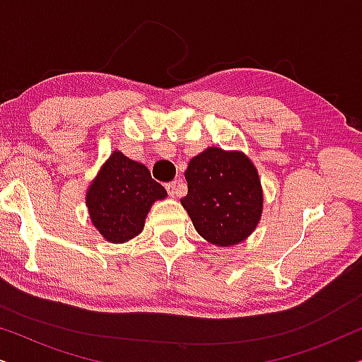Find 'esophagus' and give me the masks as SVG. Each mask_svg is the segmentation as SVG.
I'll list each match as a JSON object with an SVG mask.
<instances>
[{
    "mask_svg": "<svg viewBox=\"0 0 362 362\" xmlns=\"http://www.w3.org/2000/svg\"><path fill=\"white\" fill-rule=\"evenodd\" d=\"M166 191H168V194H170L171 197H177V196H180V181L168 182V185H166Z\"/></svg>",
    "mask_w": 362,
    "mask_h": 362,
    "instance_id": "esophagus-1",
    "label": "esophagus"
}]
</instances>
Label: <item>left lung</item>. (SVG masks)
Masks as SVG:
<instances>
[{"instance_id": "1", "label": "left lung", "mask_w": 362, "mask_h": 362, "mask_svg": "<svg viewBox=\"0 0 362 362\" xmlns=\"http://www.w3.org/2000/svg\"><path fill=\"white\" fill-rule=\"evenodd\" d=\"M187 194L181 204L202 239L217 247L244 242L259 226L264 189L259 171L242 151L209 146L185 171Z\"/></svg>"}]
</instances>
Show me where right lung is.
<instances>
[{
	"label": "right lung",
	"instance_id": "right-lung-1",
	"mask_svg": "<svg viewBox=\"0 0 362 362\" xmlns=\"http://www.w3.org/2000/svg\"><path fill=\"white\" fill-rule=\"evenodd\" d=\"M166 196L145 165L115 150L87 187L86 204L103 239L123 244L140 234L151 206Z\"/></svg>",
	"mask_w": 362,
	"mask_h": 362
}]
</instances>
